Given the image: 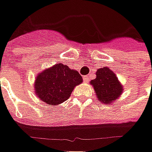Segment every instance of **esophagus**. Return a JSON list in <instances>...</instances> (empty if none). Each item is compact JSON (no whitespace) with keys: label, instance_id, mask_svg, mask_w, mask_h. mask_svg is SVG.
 Listing matches in <instances>:
<instances>
[{"label":"esophagus","instance_id":"esophagus-1","mask_svg":"<svg viewBox=\"0 0 152 152\" xmlns=\"http://www.w3.org/2000/svg\"><path fill=\"white\" fill-rule=\"evenodd\" d=\"M89 78H90V77H89V76H83V80H84V82H85V83H88V82Z\"/></svg>","mask_w":152,"mask_h":152}]
</instances>
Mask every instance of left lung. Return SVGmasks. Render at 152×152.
Instances as JSON below:
<instances>
[{
  "mask_svg": "<svg viewBox=\"0 0 152 152\" xmlns=\"http://www.w3.org/2000/svg\"><path fill=\"white\" fill-rule=\"evenodd\" d=\"M90 83L94 87L98 99L103 104H108L110 105L111 103L114 104L123 90L117 76L108 67L98 69L96 78Z\"/></svg>",
  "mask_w": 152,
  "mask_h": 152,
  "instance_id": "obj_1",
  "label": "left lung"
}]
</instances>
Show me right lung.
<instances>
[{
    "mask_svg": "<svg viewBox=\"0 0 152 152\" xmlns=\"http://www.w3.org/2000/svg\"><path fill=\"white\" fill-rule=\"evenodd\" d=\"M82 83L83 77L76 70L56 64L37 76L35 94L48 104L58 105L67 100L74 88Z\"/></svg>",
    "mask_w": 152,
    "mask_h": 152,
    "instance_id": "obj_1",
    "label": "right lung"
}]
</instances>
